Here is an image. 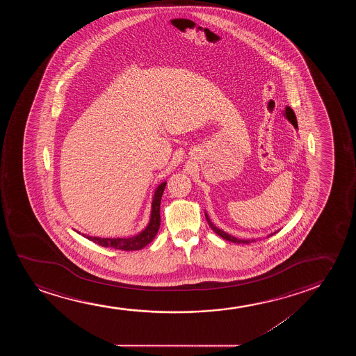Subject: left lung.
<instances>
[{
  "label": "left lung",
  "mask_w": 356,
  "mask_h": 356,
  "mask_svg": "<svg viewBox=\"0 0 356 356\" xmlns=\"http://www.w3.org/2000/svg\"><path fill=\"white\" fill-rule=\"evenodd\" d=\"M205 218H207V221H208V224H209L210 227H211V229L214 231L215 234H219L220 237H222V238L226 239V241H229V242H234V243H243V244H248L250 243V241L249 239H239L236 238V237H234V236H231V234H226V232H224L222 229H218L216 226H215L211 221H210L209 218H208V215L205 214ZM254 241V239H253ZM252 241V242H253Z\"/></svg>",
  "instance_id": "obj_1"
}]
</instances>
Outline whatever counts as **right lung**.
<instances>
[{"label": "right lung", "mask_w": 356, "mask_h": 356, "mask_svg": "<svg viewBox=\"0 0 356 356\" xmlns=\"http://www.w3.org/2000/svg\"><path fill=\"white\" fill-rule=\"evenodd\" d=\"M166 182H163L158 186L153 202H152L151 220L149 224L147 225L146 229L142 231L141 234L130 237V238H101V237H91L83 234V237L92 241L93 243L98 244L106 248L119 249V250H140L145 248L147 244L151 243L152 241L158 234V229L161 226V200L163 192L165 190Z\"/></svg>", "instance_id": "obj_1"}]
</instances>
